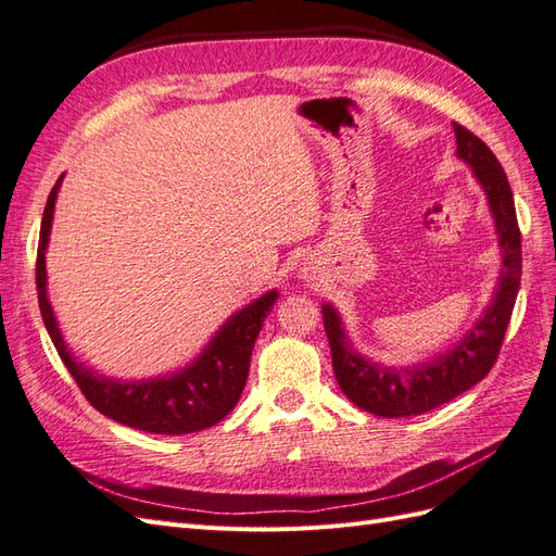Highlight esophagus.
I'll return each mask as SVG.
<instances>
[{
  "mask_svg": "<svg viewBox=\"0 0 556 556\" xmlns=\"http://www.w3.org/2000/svg\"><path fill=\"white\" fill-rule=\"evenodd\" d=\"M305 277H309V275H307V269H305Z\"/></svg>",
  "mask_w": 556,
  "mask_h": 556,
  "instance_id": "34e87169",
  "label": "esophagus"
}]
</instances>
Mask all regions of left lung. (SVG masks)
<instances>
[{
	"instance_id": "left-lung-1",
	"label": "left lung",
	"mask_w": 556,
	"mask_h": 556,
	"mask_svg": "<svg viewBox=\"0 0 556 556\" xmlns=\"http://www.w3.org/2000/svg\"><path fill=\"white\" fill-rule=\"evenodd\" d=\"M453 131L455 146H458L455 154L472 166V174L489 197L497 241L503 247L501 279H497L491 305L483 309L481 319L460 343L439 352L432 359L406 368L380 366L378 362L362 357L348 340L333 305H321L338 386L352 404L374 416L406 418L427 414L475 388L493 368L511 309H515L521 281V232L507 176L486 142L455 122Z\"/></svg>"
}]
</instances>
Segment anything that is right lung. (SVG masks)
I'll use <instances>...</instances> for the list:
<instances>
[{
  "label": "right lung",
  "instance_id": "1",
  "mask_svg": "<svg viewBox=\"0 0 556 556\" xmlns=\"http://www.w3.org/2000/svg\"><path fill=\"white\" fill-rule=\"evenodd\" d=\"M61 180L63 176L55 180L45 206V218H41L37 247V293L41 319H45L53 345L81 394L103 416L142 432L190 434L220 422L237 406L241 390L247 386L255 338H258L263 321L277 303L279 293L269 291L244 309H239L237 315L220 326V331L211 338L204 352L190 366L180 368L176 374L131 382L96 376L91 368L79 364L73 357V352L67 350L47 295V244Z\"/></svg>",
  "mask_w": 556,
  "mask_h": 556
}]
</instances>
